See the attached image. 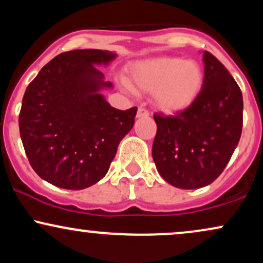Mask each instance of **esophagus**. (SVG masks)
I'll return each mask as SVG.
<instances>
[{
    "mask_svg": "<svg viewBox=\"0 0 263 263\" xmlns=\"http://www.w3.org/2000/svg\"><path fill=\"white\" fill-rule=\"evenodd\" d=\"M149 115L148 111L146 110L144 107H138L137 110V117H147Z\"/></svg>",
    "mask_w": 263,
    "mask_h": 263,
    "instance_id": "esophagus-1",
    "label": "esophagus"
}]
</instances>
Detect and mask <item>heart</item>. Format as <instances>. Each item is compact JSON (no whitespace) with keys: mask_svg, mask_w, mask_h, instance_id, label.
<instances>
[{"mask_svg":"<svg viewBox=\"0 0 263 263\" xmlns=\"http://www.w3.org/2000/svg\"><path fill=\"white\" fill-rule=\"evenodd\" d=\"M135 91L156 92L165 112H179L194 104L204 85V69L195 60L161 57L136 63L129 70Z\"/></svg>","mask_w":263,"mask_h":263,"instance_id":"1","label":"heart"}]
</instances>
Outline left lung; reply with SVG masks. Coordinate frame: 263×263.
<instances>
[{
	"label": "left lung",
	"mask_w": 263,
	"mask_h": 263,
	"mask_svg": "<svg viewBox=\"0 0 263 263\" xmlns=\"http://www.w3.org/2000/svg\"><path fill=\"white\" fill-rule=\"evenodd\" d=\"M204 85L192 106L155 114L152 157L163 179L180 189L209 185L230 161L242 131L240 87L213 54L204 52Z\"/></svg>",
	"instance_id": "1"
}]
</instances>
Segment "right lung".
I'll use <instances>...</instances> for the list:
<instances>
[{
    "label": "right lung",
    "instance_id": "obj_1",
    "mask_svg": "<svg viewBox=\"0 0 263 263\" xmlns=\"http://www.w3.org/2000/svg\"><path fill=\"white\" fill-rule=\"evenodd\" d=\"M115 57L98 49L62 53L27 86L20 134L32 168L48 183L71 190L98 183L134 127L137 107L117 110L100 93L112 84L93 64Z\"/></svg>",
    "mask_w": 263,
    "mask_h": 263
}]
</instances>
